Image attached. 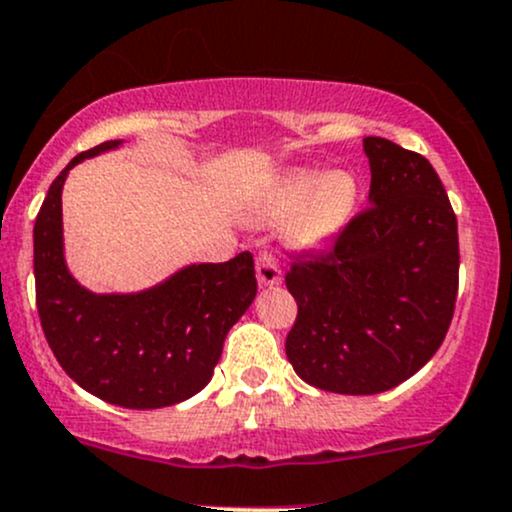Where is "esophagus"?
Here are the masks:
<instances>
[{
    "instance_id": "obj_1",
    "label": "esophagus",
    "mask_w": 512,
    "mask_h": 512,
    "mask_svg": "<svg viewBox=\"0 0 512 512\" xmlns=\"http://www.w3.org/2000/svg\"><path fill=\"white\" fill-rule=\"evenodd\" d=\"M256 278L261 287H273L283 280V273H280L278 261L271 254H261L256 258Z\"/></svg>"
}]
</instances>
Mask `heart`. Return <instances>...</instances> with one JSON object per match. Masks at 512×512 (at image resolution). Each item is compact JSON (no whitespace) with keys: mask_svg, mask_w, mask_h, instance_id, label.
<instances>
[{"mask_svg":"<svg viewBox=\"0 0 512 512\" xmlns=\"http://www.w3.org/2000/svg\"><path fill=\"white\" fill-rule=\"evenodd\" d=\"M358 200L360 186L348 171L292 169L256 193L254 208L266 217L292 215L285 232L287 244L314 249L348 225Z\"/></svg>","mask_w":512,"mask_h":512,"instance_id":"heart-1","label":"heart"}]
</instances>
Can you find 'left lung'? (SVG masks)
I'll list each match as a JSON object with an SVG mask.
<instances>
[{"label":"left lung","mask_w":512,"mask_h":512,"mask_svg":"<svg viewBox=\"0 0 512 512\" xmlns=\"http://www.w3.org/2000/svg\"><path fill=\"white\" fill-rule=\"evenodd\" d=\"M370 205L329 251L295 258L285 285L297 319L285 353L297 375L336 394L406 382L445 341L459 285L457 217L423 154L365 137Z\"/></svg>","instance_id":"8db88e82"}]
</instances>
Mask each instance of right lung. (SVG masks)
<instances>
[{
  "label": "right lung",
  "mask_w": 512,
  "mask_h": 512,
  "mask_svg": "<svg viewBox=\"0 0 512 512\" xmlns=\"http://www.w3.org/2000/svg\"><path fill=\"white\" fill-rule=\"evenodd\" d=\"M77 154L53 181L33 227L40 326L57 363L79 387L123 409H164L210 382L227 331L256 297L254 256L198 263L137 295H94L62 256V186L74 164L118 147Z\"/></svg>",
  "instance_id": "1"
}]
</instances>
